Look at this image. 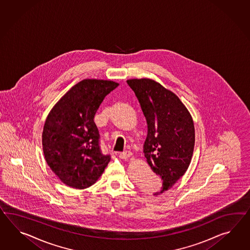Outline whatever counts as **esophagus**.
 Here are the masks:
<instances>
[{"label":"esophagus","instance_id":"34e87169","mask_svg":"<svg viewBox=\"0 0 250 250\" xmlns=\"http://www.w3.org/2000/svg\"><path fill=\"white\" fill-rule=\"evenodd\" d=\"M131 156H132V153H131V152H129V151L121 152V153L119 154V157L121 159H125V160H127V159L130 158Z\"/></svg>","mask_w":250,"mask_h":250}]
</instances>
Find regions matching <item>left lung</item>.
Returning a JSON list of instances; mask_svg holds the SVG:
<instances>
[{"instance_id":"8db88e82","label":"left lung","mask_w":250,"mask_h":250,"mask_svg":"<svg viewBox=\"0 0 250 250\" xmlns=\"http://www.w3.org/2000/svg\"><path fill=\"white\" fill-rule=\"evenodd\" d=\"M147 123L144 152L152 170L162 177L163 188L170 189L184 175L192 158L195 129L189 110L176 94L150 79L128 80Z\"/></svg>"}]
</instances>
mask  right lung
Instances as JSON below:
<instances>
[{"label":"right lung","instance_id":"add662e5","mask_svg":"<svg viewBox=\"0 0 250 250\" xmlns=\"http://www.w3.org/2000/svg\"><path fill=\"white\" fill-rule=\"evenodd\" d=\"M118 85L111 80H81L55 104L46 118L45 160L61 182L71 188L92 186L110 162L109 155L100 151L94 117L104 97Z\"/></svg>","mask_w":250,"mask_h":250}]
</instances>
